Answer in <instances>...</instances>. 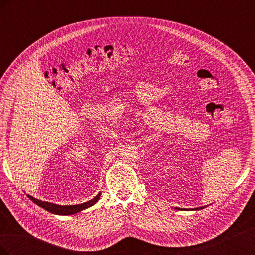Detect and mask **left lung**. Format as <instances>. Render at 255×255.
Segmentation results:
<instances>
[{
	"label": "left lung",
	"instance_id": "left-lung-1",
	"mask_svg": "<svg viewBox=\"0 0 255 255\" xmlns=\"http://www.w3.org/2000/svg\"><path fill=\"white\" fill-rule=\"evenodd\" d=\"M204 207H206V206H201V207H196V208H189V211H199V210H202V208H204ZM176 210H184V211H187L186 208H180V207H175Z\"/></svg>",
	"mask_w": 255,
	"mask_h": 255
}]
</instances>
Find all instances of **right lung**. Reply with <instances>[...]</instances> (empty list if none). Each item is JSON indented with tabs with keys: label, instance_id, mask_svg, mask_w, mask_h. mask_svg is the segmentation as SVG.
I'll return each instance as SVG.
<instances>
[{
	"label": "right lung",
	"instance_id": "obj_1",
	"mask_svg": "<svg viewBox=\"0 0 255 255\" xmlns=\"http://www.w3.org/2000/svg\"><path fill=\"white\" fill-rule=\"evenodd\" d=\"M27 197L32 200V201L37 204L38 206L42 207L43 210L48 211L52 214H55V215H74L76 213H80L84 210H86V208L92 206L94 204H96L98 202V200L101 197V192H99V194L94 198L91 199L90 201H87L85 203H81V204H75V205H58L55 203H52V202H47V201H41V200H38L32 196L27 195Z\"/></svg>",
	"mask_w": 255,
	"mask_h": 255
}]
</instances>
